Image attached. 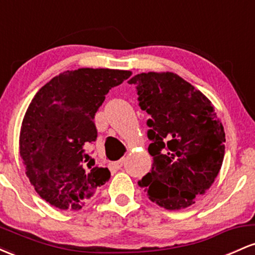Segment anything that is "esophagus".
<instances>
[{
  "instance_id": "obj_1",
  "label": "esophagus",
  "mask_w": 255,
  "mask_h": 255,
  "mask_svg": "<svg viewBox=\"0 0 255 255\" xmlns=\"http://www.w3.org/2000/svg\"><path fill=\"white\" fill-rule=\"evenodd\" d=\"M124 163H125V158H121V159L118 160V162L114 163L113 165L115 166L116 169H121V168H122V165H124Z\"/></svg>"
}]
</instances>
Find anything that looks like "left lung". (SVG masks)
Wrapping results in <instances>:
<instances>
[{
	"mask_svg": "<svg viewBox=\"0 0 255 255\" xmlns=\"http://www.w3.org/2000/svg\"><path fill=\"white\" fill-rule=\"evenodd\" d=\"M147 120L150 172L139 181L151 201L166 210L195 203L221 170L225 133L210 99L170 72H148L128 81Z\"/></svg>",
	"mask_w": 255,
	"mask_h": 255,
	"instance_id": "obj_1",
	"label": "left lung"
}]
</instances>
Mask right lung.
Instances as JSON below:
<instances>
[{
    "mask_svg": "<svg viewBox=\"0 0 255 255\" xmlns=\"http://www.w3.org/2000/svg\"><path fill=\"white\" fill-rule=\"evenodd\" d=\"M129 71L79 68L46 83L28 105L20 130V156L40 198L77 211L108 182V168L86 162L85 146L97 139L96 113L105 95Z\"/></svg>",
    "mask_w": 255,
    "mask_h": 255,
    "instance_id": "obj_1",
    "label": "right lung"
}]
</instances>
